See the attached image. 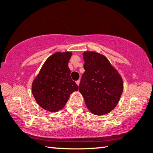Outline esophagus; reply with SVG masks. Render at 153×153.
Segmentation results:
<instances>
[{
	"label": "esophagus",
	"mask_w": 153,
	"mask_h": 153,
	"mask_svg": "<svg viewBox=\"0 0 153 153\" xmlns=\"http://www.w3.org/2000/svg\"><path fill=\"white\" fill-rule=\"evenodd\" d=\"M76 84L78 85V86H79V84H80V80H78V81H76Z\"/></svg>",
	"instance_id": "obj_1"
}]
</instances>
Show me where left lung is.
<instances>
[{
	"mask_svg": "<svg viewBox=\"0 0 153 153\" xmlns=\"http://www.w3.org/2000/svg\"><path fill=\"white\" fill-rule=\"evenodd\" d=\"M83 58L85 72L79 91L92 114L104 115L120 100L124 89L122 77L104 55L84 51Z\"/></svg>",
	"mask_w": 153,
	"mask_h": 153,
	"instance_id": "8db88e82",
	"label": "left lung"
}]
</instances>
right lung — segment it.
<instances>
[{
	"label": "right lung",
	"instance_id": "right-lung-1",
	"mask_svg": "<svg viewBox=\"0 0 153 153\" xmlns=\"http://www.w3.org/2000/svg\"><path fill=\"white\" fill-rule=\"evenodd\" d=\"M72 53L56 52L47 58L31 84L36 102L51 112L62 110L79 87L70 76L68 63Z\"/></svg>",
	"mask_w": 153,
	"mask_h": 153
}]
</instances>
